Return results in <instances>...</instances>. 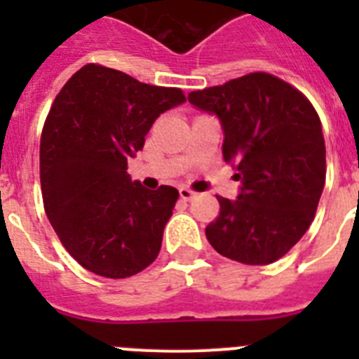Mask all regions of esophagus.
Wrapping results in <instances>:
<instances>
[{
	"instance_id": "obj_1",
	"label": "esophagus",
	"mask_w": 359,
	"mask_h": 359,
	"mask_svg": "<svg viewBox=\"0 0 359 359\" xmlns=\"http://www.w3.org/2000/svg\"><path fill=\"white\" fill-rule=\"evenodd\" d=\"M194 196H196L194 192H192L190 189H187V187H182V189H180V198H182L183 201H190Z\"/></svg>"
}]
</instances>
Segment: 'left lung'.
Instances as JSON below:
<instances>
[{"instance_id":"1","label":"left lung","mask_w":359,"mask_h":359,"mask_svg":"<svg viewBox=\"0 0 359 359\" xmlns=\"http://www.w3.org/2000/svg\"><path fill=\"white\" fill-rule=\"evenodd\" d=\"M189 102L219 116L223 158L243 185L236 201L217 196L208 243L243 264L278 261L313 223L325 185L318 113L302 91L266 72L192 91Z\"/></svg>"}]
</instances>
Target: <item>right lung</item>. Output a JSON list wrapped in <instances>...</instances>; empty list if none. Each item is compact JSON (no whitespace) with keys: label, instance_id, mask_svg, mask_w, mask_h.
<instances>
[{"label":"right lung","instance_id":"add662e5","mask_svg":"<svg viewBox=\"0 0 359 359\" xmlns=\"http://www.w3.org/2000/svg\"><path fill=\"white\" fill-rule=\"evenodd\" d=\"M185 102L180 88L82 66L57 93L41 133L44 212L66 252L95 275L128 278L154 262L180 192L128 174L154 120Z\"/></svg>","mask_w":359,"mask_h":359}]
</instances>
